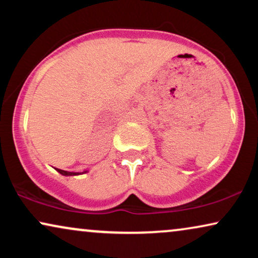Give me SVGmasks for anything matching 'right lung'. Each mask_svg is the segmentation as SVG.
<instances>
[{
	"instance_id": "add662e5",
	"label": "right lung",
	"mask_w": 258,
	"mask_h": 258,
	"mask_svg": "<svg viewBox=\"0 0 258 258\" xmlns=\"http://www.w3.org/2000/svg\"><path fill=\"white\" fill-rule=\"evenodd\" d=\"M56 170H57L59 174H62V175H64V176H74V175H80V172H70V171H66V170H61V169H56ZM84 172H87V171H84ZM83 174V172H82Z\"/></svg>"
}]
</instances>
